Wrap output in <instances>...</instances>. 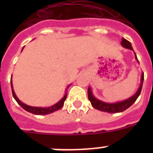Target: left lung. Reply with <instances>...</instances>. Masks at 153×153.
I'll list each match as a JSON object with an SVG mask.
<instances>
[{
	"label": "left lung",
	"instance_id": "8db88e82",
	"mask_svg": "<svg viewBox=\"0 0 153 153\" xmlns=\"http://www.w3.org/2000/svg\"><path fill=\"white\" fill-rule=\"evenodd\" d=\"M121 46L126 48L127 49H130L132 51H133V48H132V44L129 41H128L127 39L122 38L121 42ZM135 54V59L137 60V62H139L137 59V55ZM143 82H144V73H142L141 74V77H140V84L139 88L137 91L134 94L133 96H131L130 98H127L126 100L121 101V102H113V103H110V102H103V101H101L98 98H96L94 96L93 93H92V89L89 86L88 87V98L90 102H91V105L94 108H95L96 109H98L100 111L102 112H107V113H109V114H115V113H121V112L125 111L126 109H127L128 108L136 102V100L137 99V98L140 95V92H141V89H142L143 86Z\"/></svg>",
	"mask_w": 153,
	"mask_h": 153
}]
</instances>
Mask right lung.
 I'll return each instance as SVG.
<instances>
[{"instance_id": "1", "label": "right lung", "mask_w": 153, "mask_h": 153, "mask_svg": "<svg viewBox=\"0 0 153 153\" xmlns=\"http://www.w3.org/2000/svg\"><path fill=\"white\" fill-rule=\"evenodd\" d=\"M24 49V48H22V50ZM70 86H67V88H69ZM11 86H12V93H13V98H15V100L17 102V103L20 105V106L22 107L23 109H25L26 111L29 112V113H32L33 114H36V115H46V114H51V113H54L55 111H57L59 109H60L63 106V104H64V102L67 98V90H66V94L62 98V99L60 101L55 103V105H53L49 107H35V106H30V105H27L23 103L21 101H20V99L17 98V96L16 95L15 92H14V90H13V82H12V79H11Z\"/></svg>"}]
</instances>
